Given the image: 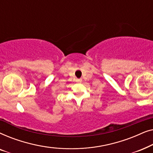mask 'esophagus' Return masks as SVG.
Listing matches in <instances>:
<instances>
[{"instance_id":"34e87169","label":"esophagus","mask_w":153,"mask_h":153,"mask_svg":"<svg viewBox=\"0 0 153 153\" xmlns=\"http://www.w3.org/2000/svg\"><path fill=\"white\" fill-rule=\"evenodd\" d=\"M76 81V82H81V79H77Z\"/></svg>"}]
</instances>
